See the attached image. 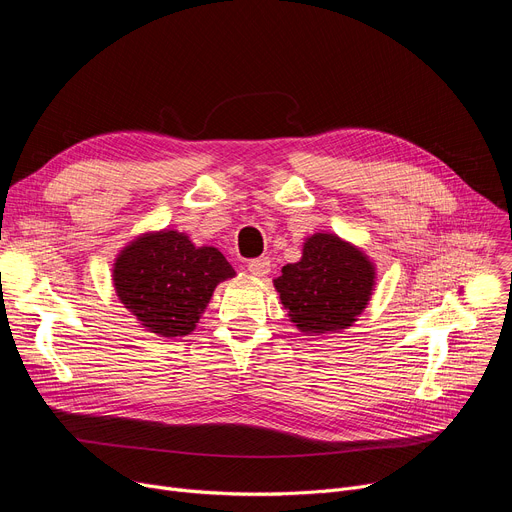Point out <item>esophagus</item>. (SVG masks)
<instances>
[{
	"mask_svg": "<svg viewBox=\"0 0 512 512\" xmlns=\"http://www.w3.org/2000/svg\"><path fill=\"white\" fill-rule=\"evenodd\" d=\"M270 272H272L270 259L259 257V259L249 261V274H253L255 278H265V276H270Z\"/></svg>",
	"mask_w": 512,
	"mask_h": 512,
	"instance_id": "esophagus-1",
	"label": "esophagus"
}]
</instances>
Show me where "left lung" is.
Segmentation results:
<instances>
[{"label": "left lung", "mask_w": 512, "mask_h": 512, "mask_svg": "<svg viewBox=\"0 0 512 512\" xmlns=\"http://www.w3.org/2000/svg\"><path fill=\"white\" fill-rule=\"evenodd\" d=\"M378 280L373 259L334 232L305 238L297 263L274 280L288 319L305 336L344 332L367 309Z\"/></svg>", "instance_id": "left-lung-1"}]
</instances>
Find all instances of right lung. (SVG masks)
Returning <instances> with one entry per match:
<instances>
[{
  "instance_id": "obj_1",
  "label": "right lung",
  "mask_w": 512,
  "mask_h": 512,
  "mask_svg": "<svg viewBox=\"0 0 512 512\" xmlns=\"http://www.w3.org/2000/svg\"><path fill=\"white\" fill-rule=\"evenodd\" d=\"M236 272L215 247H197L174 228L145 230L128 240L112 265L118 301L139 328L161 336L193 334L213 290Z\"/></svg>"
}]
</instances>
